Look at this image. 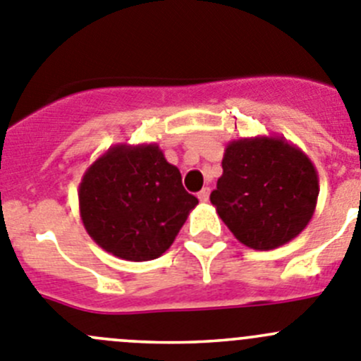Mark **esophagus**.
Segmentation results:
<instances>
[{
  "instance_id": "obj_1",
  "label": "esophagus",
  "mask_w": 361,
  "mask_h": 361,
  "mask_svg": "<svg viewBox=\"0 0 361 361\" xmlns=\"http://www.w3.org/2000/svg\"><path fill=\"white\" fill-rule=\"evenodd\" d=\"M197 197H200V201H201V203H207V201H208V197H210V188H208V187H204L203 190H201L200 194H197Z\"/></svg>"
}]
</instances>
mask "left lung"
<instances>
[{
	"mask_svg": "<svg viewBox=\"0 0 361 361\" xmlns=\"http://www.w3.org/2000/svg\"><path fill=\"white\" fill-rule=\"evenodd\" d=\"M319 197L315 165L283 137L228 142L212 204L238 242L271 251L298 237Z\"/></svg>",
	"mask_w": 361,
	"mask_h": 361,
	"instance_id": "left-lung-1",
	"label": "left lung"
}]
</instances>
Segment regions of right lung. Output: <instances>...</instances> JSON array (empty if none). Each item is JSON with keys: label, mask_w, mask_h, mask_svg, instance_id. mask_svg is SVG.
Here are the masks:
<instances>
[{"label": "right lung", "mask_w": 361, "mask_h": 361, "mask_svg": "<svg viewBox=\"0 0 361 361\" xmlns=\"http://www.w3.org/2000/svg\"><path fill=\"white\" fill-rule=\"evenodd\" d=\"M87 233L130 262L161 257L197 204L158 144H116L90 164L78 188Z\"/></svg>", "instance_id": "obj_1"}]
</instances>
